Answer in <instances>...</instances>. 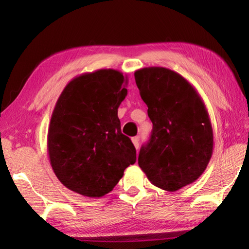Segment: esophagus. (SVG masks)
Returning a JSON list of instances; mask_svg holds the SVG:
<instances>
[{"label": "esophagus", "instance_id": "obj_1", "mask_svg": "<svg viewBox=\"0 0 249 249\" xmlns=\"http://www.w3.org/2000/svg\"><path fill=\"white\" fill-rule=\"evenodd\" d=\"M132 142H133V144L135 146V148L138 149V147H140V137H138V136L133 137L132 138Z\"/></svg>", "mask_w": 249, "mask_h": 249}]
</instances>
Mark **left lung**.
Wrapping results in <instances>:
<instances>
[{
	"instance_id": "left-lung-1",
	"label": "left lung",
	"mask_w": 249,
	"mask_h": 249,
	"mask_svg": "<svg viewBox=\"0 0 249 249\" xmlns=\"http://www.w3.org/2000/svg\"><path fill=\"white\" fill-rule=\"evenodd\" d=\"M135 81L153 123L138 165L151 183L174 192L203 174L213 153V129L196 90L162 67L135 71Z\"/></svg>"
}]
</instances>
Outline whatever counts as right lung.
<instances>
[{
	"mask_svg": "<svg viewBox=\"0 0 249 249\" xmlns=\"http://www.w3.org/2000/svg\"><path fill=\"white\" fill-rule=\"evenodd\" d=\"M127 78L114 69L78 75L67 84L50 120L47 150L59 181L79 195L101 197L111 192L136 149L122 134L117 116L127 95Z\"/></svg>",
	"mask_w": 249,
	"mask_h": 249,
	"instance_id": "add662e5",
	"label": "right lung"
}]
</instances>
